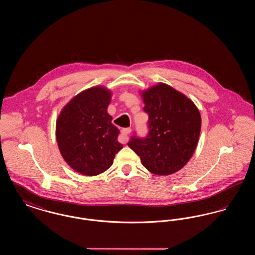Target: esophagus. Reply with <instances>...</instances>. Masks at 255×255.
Instances as JSON below:
<instances>
[{"label": "esophagus", "mask_w": 255, "mask_h": 255, "mask_svg": "<svg viewBox=\"0 0 255 255\" xmlns=\"http://www.w3.org/2000/svg\"><path fill=\"white\" fill-rule=\"evenodd\" d=\"M131 131H132L131 128H124V129H122V133H121V135H120V137H119L120 142L126 143L127 140H128V134L131 133Z\"/></svg>", "instance_id": "34e87169"}]
</instances>
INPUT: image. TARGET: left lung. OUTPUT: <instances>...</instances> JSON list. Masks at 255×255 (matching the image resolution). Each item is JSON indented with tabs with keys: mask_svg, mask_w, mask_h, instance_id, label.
I'll return each mask as SVG.
<instances>
[{
	"mask_svg": "<svg viewBox=\"0 0 255 255\" xmlns=\"http://www.w3.org/2000/svg\"><path fill=\"white\" fill-rule=\"evenodd\" d=\"M148 114V133H135L128 146L139 156L146 169L156 175H170L192 157L201 132V115L194 103L172 87L159 83L143 92Z\"/></svg>",
	"mask_w": 255,
	"mask_h": 255,
	"instance_id": "1",
	"label": "left lung"
}]
</instances>
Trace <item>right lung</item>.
I'll use <instances>...</instances> for the list:
<instances>
[{"label": "right lung", "mask_w": 255, "mask_h": 255, "mask_svg": "<svg viewBox=\"0 0 255 255\" xmlns=\"http://www.w3.org/2000/svg\"><path fill=\"white\" fill-rule=\"evenodd\" d=\"M111 92L94 87L80 93L62 110L56 122L61 155L73 170L96 176L110 168L122 149L120 130L107 113Z\"/></svg>", "instance_id": "1"}]
</instances>
